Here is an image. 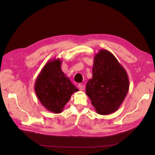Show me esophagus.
Listing matches in <instances>:
<instances>
[{"label":"esophagus","instance_id":"1","mask_svg":"<svg viewBox=\"0 0 155 155\" xmlns=\"http://www.w3.org/2000/svg\"><path fill=\"white\" fill-rule=\"evenodd\" d=\"M78 88H79V90L83 91L85 89V85H83V84H79L78 85Z\"/></svg>","mask_w":155,"mask_h":155}]
</instances>
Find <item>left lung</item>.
Masks as SVG:
<instances>
[{"mask_svg":"<svg viewBox=\"0 0 155 155\" xmlns=\"http://www.w3.org/2000/svg\"><path fill=\"white\" fill-rule=\"evenodd\" d=\"M129 88L127 74L115 56L101 49L94 58L92 78L86 85V94L97 114L116 112Z\"/></svg>","mask_w":155,"mask_h":155,"instance_id":"8db88e82","label":"left lung"}]
</instances>
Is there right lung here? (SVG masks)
Wrapping results in <instances>:
<instances>
[{"label": "right lung", "mask_w": 155, "mask_h": 155, "mask_svg": "<svg viewBox=\"0 0 155 155\" xmlns=\"http://www.w3.org/2000/svg\"><path fill=\"white\" fill-rule=\"evenodd\" d=\"M61 63L60 59H50L42 68L34 86L41 104L56 114L63 112L72 94L78 91L62 71Z\"/></svg>", "instance_id": "1"}]
</instances>
